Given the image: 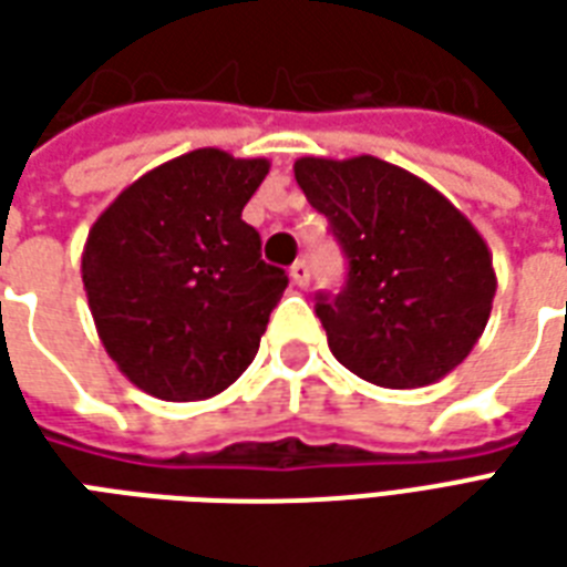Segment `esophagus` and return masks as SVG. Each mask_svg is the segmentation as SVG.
<instances>
[{
	"mask_svg": "<svg viewBox=\"0 0 567 567\" xmlns=\"http://www.w3.org/2000/svg\"><path fill=\"white\" fill-rule=\"evenodd\" d=\"M291 282H295L297 288H307L309 285V264L303 258L297 260L295 267H291Z\"/></svg>",
	"mask_w": 567,
	"mask_h": 567,
	"instance_id": "34e87169",
	"label": "esophagus"
}]
</instances>
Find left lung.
I'll return each mask as SVG.
<instances>
[{"label": "left lung", "mask_w": 567, "mask_h": 567, "mask_svg": "<svg viewBox=\"0 0 567 567\" xmlns=\"http://www.w3.org/2000/svg\"><path fill=\"white\" fill-rule=\"evenodd\" d=\"M295 178L349 260L316 316L333 358L382 389H422L486 331L495 270L483 236L437 187L380 157H300Z\"/></svg>", "instance_id": "1"}]
</instances>
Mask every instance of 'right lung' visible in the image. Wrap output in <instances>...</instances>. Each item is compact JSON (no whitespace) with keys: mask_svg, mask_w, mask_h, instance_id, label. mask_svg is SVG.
Listing matches in <instances>:
<instances>
[{"mask_svg":"<svg viewBox=\"0 0 567 567\" xmlns=\"http://www.w3.org/2000/svg\"><path fill=\"white\" fill-rule=\"evenodd\" d=\"M270 173L264 157L187 151L124 187L93 221L81 279L117 370L161 401H203L258 355L288 288L260 260L243 209Z\"/></svg>","mask_w":567,"mask_h":567,"instance_id":"1","label":"right lung"}]
</instances>
